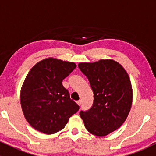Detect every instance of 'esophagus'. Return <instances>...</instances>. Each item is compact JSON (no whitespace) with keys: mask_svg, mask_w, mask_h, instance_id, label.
Wrapping results in <instances>:
<instances>
[{"mask_svg":"<svg viewBox=\"0 0 156 156\" xmlns=\"http://www.w3.org/2000/svg\"><path fill=\"white\" fill-rule=\"evenodd\" d=\"M76 103H77V104L78 105V106H81V100H78V101H77Z\"/></svg>","mask_w":156,"mask_h":156,"instance_id":"1","label":"esophagus"}]
</instances>
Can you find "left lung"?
<instances>
[{
  "label": "left lung",
  "mask_w": 156,
  "mask_h": 156,
  "mask_svg": "<svg viewBox=\"0 0 156 156\" xmlns=\"http://www.w3.org/2000/svg\"><path fill=\"white\" fill-rule=\"evenodd\" d=\"M78 68L87 76L94 92V104L80 116L87 131L104 136L125 122L133 101L130 78L120 63L111 59L80 62Z\"/></svg>",
  "instance_id": "8db88e82"
}]
</instances>
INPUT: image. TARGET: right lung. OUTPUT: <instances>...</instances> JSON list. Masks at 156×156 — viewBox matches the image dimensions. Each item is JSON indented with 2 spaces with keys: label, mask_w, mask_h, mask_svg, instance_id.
<instances>
[{
  "label": "right lung",
  "mask_w": 156,
  "mask_h": 156,
  "mask_svg": "<svg viewBox=\"0 0 156 156\" xmlns=\"http://www.w3.org/2000/svg\"><path fill=\"white\" fill-rule=\"evenodd\" d=\"M75 68V62L49 57L29 71L20 90V103L26 121L36 130L57 133L79 109L62 84Z\"/></svg>",
  "instance_id": "add662e5"
}]
</instances>
